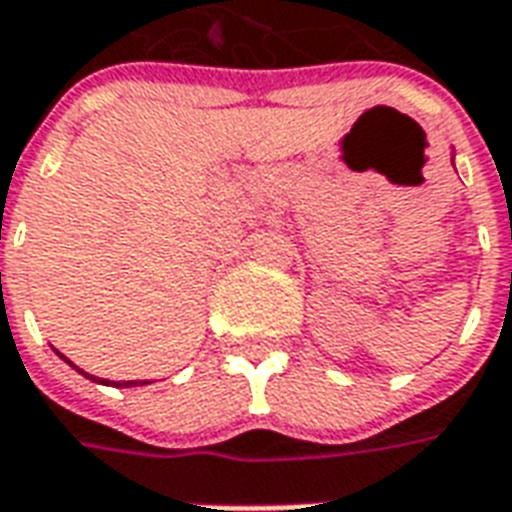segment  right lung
<instances>
[{
    "label": "right lung",
    "instance_id": "add662e5",
    "mask_svg": "<svg viewBox=\"0 0 512 512\" xmlns=\"http://www.w3.org/2000/svg\"><path fill=\"white\" fill-rule=\"evenodd\" d=\"M59 357H62V360H65V363L70 365V368H76L78 374H84V376H87V379H92V382H100V384H114V387H138V384H149V382H108V379H98V376H92V374H87V371H81V368H78V365H73V363H70V360H67L65 354H59Z\"/></svg>",
    "mask_w": 512,
    "mask_h": 512
}]
</instances>
